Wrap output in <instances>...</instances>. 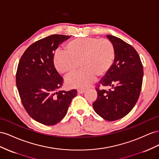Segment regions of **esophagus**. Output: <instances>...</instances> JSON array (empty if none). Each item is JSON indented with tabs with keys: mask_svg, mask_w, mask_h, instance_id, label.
I'll return each mask as SVG.
<instances>
[{
	"mask_svg": "<svg viewBox=\"0 0 159 159\" xmlns=\"http://www.w3.org/2000/svg\"><path fill=\"white\" fill-rule=\"evenodd\" d=\"M77 93H78V94H83L85 93V90H82V89H79L77 90Z\"/></svg>",
	"mask_w": 159,
	"mask_h": 159,
	"instance_id": "esophagus-1",
	"label": "esophagus"
}]
</instances>
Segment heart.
I'll return each mask as SVG.
<instances>
[{"instance_id": "1", "label": "heart", "mask_w": 159, "mask_h": 159, "mask_svg": "<svg viewBox=\"0 0 159 159\" xmlns=\"http://www.w3.org/2000/svg\"><path fill=\"white\" fill-rule=\"evenodd\" d=\"M65 51L57 50L53 56L54 66L58 72L66 76V84L71 88L84 89L95 80L106 76L110 72L115 58L112 43L107 39L93 37L78 38L70 40Z\"/></svg>"}]
</instances>
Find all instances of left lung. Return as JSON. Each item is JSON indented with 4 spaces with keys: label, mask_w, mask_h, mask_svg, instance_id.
Returning a JSON list of instances; mask_svg holds the SVG:
<instances>
[{
    "label": "left lung",
    "mask_w": 159,
    "mask_h": 159,
    "mask_svg": "<svg viewBox=\"0 0 159 159\" xmlns=\"http://www.w3.org/2000/svg\"><path fill=\"white\" fill-rule=\"evenodd\" d=\"M115 49V58L110 72L98 82L97 99L93 107L97 114L108 121L125 116L137 103L141 90L143 66L136 50L124 40L107 35Z\"/></svg>",
    "instance_id": "1"
}]
</instances>
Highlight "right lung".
I'll return each mask as SVG.
<instances>
[{"label":"right lung","mask_w":159,"mask_h":159,"mask_svg":"<svg viewBox=\"0 0 159 159\" xmlns=\"http://www.w3.org/2000/svg\"><path fill=\"white\" fill-rule=\"evenodd\" d=\"M70 37L53 34L28 47L18 65L16 83L23 107L40 123L52 126L66 115L76 90H60L63 82L53 62L54 52Z\"/></svg>","instance_id":"1"}]
</instances>
